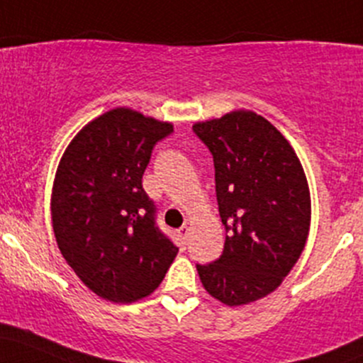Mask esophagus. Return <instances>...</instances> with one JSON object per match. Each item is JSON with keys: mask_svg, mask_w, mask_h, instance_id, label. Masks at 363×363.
<instances>
[{"mask_svg": "<svg viewBox=\"0 0 363 363\" xmlns=\"http://www.w3.org/2000/svg\"><path fill=\"white\" fill-rule=\"evenodd\" d=\"M179 236H181V240L186 242V240H188V236H189V227L188 225H182L181 229H179Z\"/></svg>", "mask_w": 363, "mask_h": 363, "instance_id": "34e87169", "label": "esophagus"}]
</instances>
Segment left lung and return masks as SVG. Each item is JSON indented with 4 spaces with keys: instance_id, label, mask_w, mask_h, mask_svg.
<instances>
[{
    "instance_id": "8db88e82",
    "label": "left lung",
    "mask_w": 363,
    "mask_h": 363,
    "mask_svg": "<svg viewBox=\"0 0 363 363\" xmlns=\"http://www.w3.org/2000/svg\"><path fill=\"white\" fill-rule=\"evenodd\" d=\"M193 130L213 157L225 227L220 258L196 265L201 284L229 306L252 303L279 288L305 248L312 210L303 167L288 139L255 111H230Z\"/></svg>"
}]
</instances>
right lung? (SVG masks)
I'll list each match as a JSON object with an SVG mask.
<instances>
[{
  "instance_id": "right-lung-1",
  "label": "right lung",
  "mask_w": 363,
  "mask_h": 363,
  "mask_svg": "<svg viewBox=\"0 0 363 363\" xmlns=\"http://www.w3.org/2000/svg\"><path fill=\"white\" fill-rule=\"evenodd\" d=\"M172 123L130 108L99 115L60 160L51 220L63 258L98 296L133 303L160 286L179 248L158 229L143 174Z\"/></svg>"
}]
</instances>
